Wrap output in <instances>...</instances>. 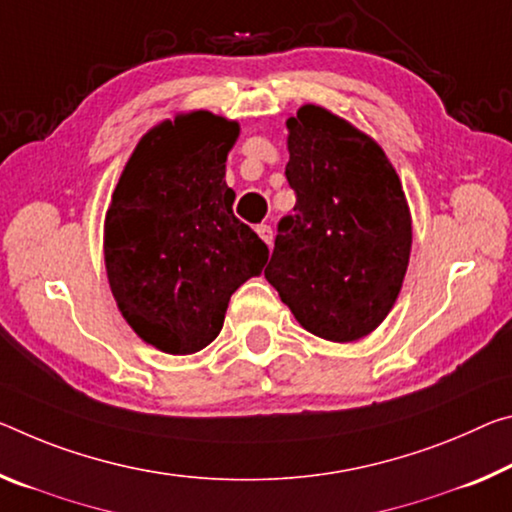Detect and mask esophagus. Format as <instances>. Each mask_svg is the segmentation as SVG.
Wrapping results in <instances>:
<instances>
[{"label": "esophagus", "mask_w": 512, "mask_h": 512, "mask_svg": "<svg viewBox=\"0 0 512 512\" xmlns=\"http://www.w3.org/2000/svg\"><path fill=\"white\" fill-rule=\"evenodd\" d=\"M257 234H259V239L266 243V246H271L273 243V227L271 225H257Z\"/></svg>", "instance_id": "34e87169"}]
</instances>
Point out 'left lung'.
<instances>
[{
    "label": "left lung",
    "instance_id": "8db88e82",
    "mask_svg": "<svg viewBox=\"0 0 512 512\" xmlns=\"http://www.w3.org/2000/svg\"><path fill=\"white\" fill-rule=\"evenodd\" d=\"M287 129L296 205L280 218L264 275L307 332L358 342L399 298L412 246L408 200L383 148L344 118L305 104Z\"/></svg>",
    "mask_w": 512,
    "mask_h": 512
}]
</instances>
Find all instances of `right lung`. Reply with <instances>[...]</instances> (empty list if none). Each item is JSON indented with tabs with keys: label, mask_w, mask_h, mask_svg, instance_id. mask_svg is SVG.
I'll return each mask as SVG.
<instances>
[{
	"label": "right lung",
	"mask_w": 512,
	"mask_h": 512,
	"mask_svg": "<svg viewBox=\"0 0 512 512\" xmlns=\"http://www.w3.org/2000/svg\"><path fill=\"white\" fill-rule=\"evenodd\" d=\"M237 136L239 123L209 111L164 120L136 145L111 196V294L136 335L170 355L212 344L230 296L269 259L232 212L225 161Z\"/></svg>",
	"instance_id": "obj_1"
}]
</instances>
